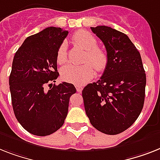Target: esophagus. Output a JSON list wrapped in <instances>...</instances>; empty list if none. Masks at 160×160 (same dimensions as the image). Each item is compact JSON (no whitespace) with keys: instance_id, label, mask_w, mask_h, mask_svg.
<instances>
[{"instance_id":"esophagus-1","label":"esophagus","mask_w":160,"mask_h":160,"mask_svg":"<svg viewBox=\"0 0 160 160\" xmlns=\"http://www.w3.org/2000/svg\"><path fill=\"white\" fill-rule=\"evenodd\" d=\"M75 88H76V89H77V92H81L82 91V88L81 86L76 85V86H75Z\"/></svg>"}]
</instances>
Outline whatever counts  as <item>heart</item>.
Segmentation results:
<instances>
[{"instance_id":"obj_1","label":"heart","mask_w":160,"mask_h":160,"mask_svg":"<svg viewBox=\"0 0 160 160\" xmlns=\"http://www.w3.org/2000/svg\"><path fill=\"white\" fill-rule=\"evenodd\" d=\"M72 41L75 44L86 51L82 65L68 64L62 68L61 77L65 82L74 85H83L93 78L95 69L103 72L108 65L106 51L97 47V40L94 36L87 31H78L73 35ZM68 59L65 42L59 47L56 53V61L59 64H64Z\"/></svg>"}]
</instances>
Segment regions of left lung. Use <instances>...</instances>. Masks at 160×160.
I'll use <instances>...</instances> for the list:
<instances>
[{
  "label": "left lung",
  "instance_id": "8db88e82",
  "mask_svg": "<svg viewBox=\"0 0 160 160\" xmlns=\"http://www.w3.org/2000/svg\"><path fill=\"white\" fill-rule=\"evenodd\" d=\"M91 29L105 45L109 60L100 80L83 88L86 113L95 128L116 135L130 128L142 112L146 73L139 51L126 34L107 26Z\"/></svg>",
  "mask_w": 160,
  "mask_h": 160
}]
</instances>
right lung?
<instances>
[{
    "label": "right lung",
    "instance_id": "add662e5",
    "mask_svg": "<svg viewBox=\"0 0 160 160\" xmlns=\"http://www.w3.org/2000/svg\"><path fill=\"white\" fill-rule=\"evenodd\" d=\"M68 32L49 27L25 39L14 55L9 79L12 106L21 126L32 135H51L63 126L76 88L55 82L56 53ZM51 85L48 91L44 87Z\"/></svg>",
    "mask_w": 160,
    "mask_h": 160
}]
</instances>
